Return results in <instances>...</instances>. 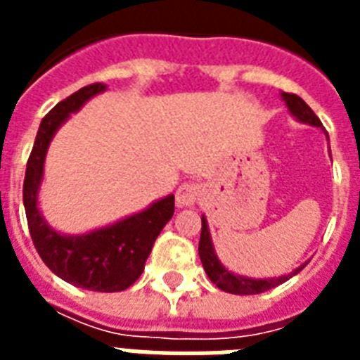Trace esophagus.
<instances>
[{
	"mask_svg": "<svg viewBox=\"0 0 360 360\" xmlns=\"http://www.w3.org/2000/svg\"><path fill=\"white\" fill-rule=\"evenodd\" d=\"M202 194V186L198 183H183L175 192V203L177 207H191Z\"/></svg>",
	"mask_w": 360,
	"mask_h": 360,
	"instance_id": "34e87169",
	"label": "esophagus"
}]
</instances>
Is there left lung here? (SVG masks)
<instances>
[{
  "label": "left lung",
  "instance_id": "8db88e82",
  "mask_svg": "<svg viewBox=\"0 0 360 360\" xmlns=\"http://www.w3.org/2000/svg\"><path fill=\"white\" fill-rule=\"evenodd\" d=\"M280 97L288 106V112H290L297 121L301 123L312 124V127H318V129L323 130V124L318 120V115L314 114L312 108L308 106L301 97H297L293 93H280ZM329 140V136H327ZM198 252H200V259H202V265L207 273L209 280L213 282L219 290L228 291V293H233V295H256V293H263V291L271 290V288H276V285L284 284L285 280H290L291 276H295L297 273H301L307 263H302L297 269H293L290 274H282V276H273V278H250V276H240V274L233 273L230 269H226L222 265V262L217 256L214 252L213 240H211V233H209L207 219L202 217V236H200V246H198Z\"/></svg>",
  "mask_w": 360,
  "mask_h": 360
}]
</instances>
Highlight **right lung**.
Returning a JSON list of instances; mask_svg holds the SVG:
<instances>
[{"mask_svg":"<svg viewBox=\"0 0 360 360\" xmlns=\"http://www.w3.org/2000/svg\"><path fill=\"white\" fill-rule=\"evenodd\" d=\"M103 91H106L104 84L82 87L44 115L25 168L24 207L33 245L53 274L82 290L112 293L127 290L141 274L155 239L174 217V194L153 202L140 213L80 236L53 230L39 209L50 141L70 114Z\"/></svg>","mask_w":360,"mask_h":360,"instance_id":"right-lung-1","label":"right lung"}]
</instances>
